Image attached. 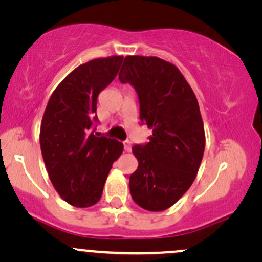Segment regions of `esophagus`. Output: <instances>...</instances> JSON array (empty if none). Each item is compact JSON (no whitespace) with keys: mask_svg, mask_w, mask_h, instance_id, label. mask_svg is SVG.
Segmentation results:
<instances>
[{"mask_svg":"<svg viewBox=\"0 0 262 262\" xmlns=\"http://www.w3.org/2000/svg\"><path fill=\"white\" fill-rule=\"evenodd\" d=\"M123 145H124V150L125 151H130L132 150V143L129 140H125V141H123Z\"/></svg>","mask_w":262,"mask_h":262,"instance_id":"obj_1","label":"esophagus"}]
</instances>
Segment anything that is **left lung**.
<instances>
[{"instance_id":"obj_1","label":"left lung","mask_w":262,"mask_h":262,"mask_svg":"<svg viewBox=\"0 0 262 262\" xmlns=\"http://www.w3.org/2000/svg\"><path fill=\"white\" fill-rule=\"evenodd\" d=\"M119 80L134 86L140 121L152 129L148 144L132 148L138 160L129 177L132 198L161 212L191 187L202 161L206 134L198 101L181 71L158 56H125Z\"/></svg>"}]
</instances>
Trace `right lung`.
I'll use <instances>...</instances> for the list:
<instances>
[{"instance_id": "right-lung-1", "label": "right lung", "mask_w": 262, "mask_h": 262, "mask_svg": "<svg viewBox=\"0 0 262 262\" xmlns=\"http://www.w3.org/2000/svg\"><path fill=\"white\" fill-rule=\"evenodd\" d=\"M123 59L113 55L77 66L54 90L41 119L39 140L50 181L65 202L79 208L100 201L112 164L123 152L121 141L93 129L98 95Z\"/></svg>"}]
</instances>
